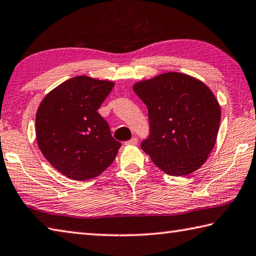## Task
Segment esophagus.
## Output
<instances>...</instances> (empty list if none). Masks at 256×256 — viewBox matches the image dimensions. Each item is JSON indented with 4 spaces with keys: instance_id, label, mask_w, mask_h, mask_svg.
Returning a JSON list of instances; mask_svg holds the SVG:
<instances>
[{
    "instance_id": "obj_1",
    "label": "esophagus",
    "mask_w": 256,
    "mask_h": 256,
    "mask_svg": "<svg viewBox=\"0 0 256 256\" xmlns=\"http://www.w3.org/2000/svg\"><path fill=\"white\" fill-rule=\"evenodd\" d=\"M138 143V138H132L131 140H128L125 142V146H136V144Z\"/></svg>"
}]
</instances>
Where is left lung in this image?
<instances>
[{
	"label": "left lung",
	"instance_id": "1",
	"mask_svg": "<svg viewBox=\"0 0 256 256\" xmlns=\"http://www.w3.org/2000/svg\"><path fill=\"white\" fill-rule=\"evenodd\" d=\"M133 90L146 105L150 138L141 144L158 168L170 176L194 172L216 144L220 106L205 82L169 72L138 82Z\"/></svg>",
	"mask_w": 256,
	"mask_h": 256
}]
</instances>
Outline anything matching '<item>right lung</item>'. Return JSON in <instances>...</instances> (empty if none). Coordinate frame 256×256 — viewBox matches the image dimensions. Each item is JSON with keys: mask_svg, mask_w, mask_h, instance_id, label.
<instances>
[{"mask_svg": "<svg viewBox=\"0 0 256 256\" xmlns=\"http://www.w3.org/2000/svg\"><path fill=\"white\" fill-rule=\"evenodd\" d=\"M115 82L77 76L50 90L36 114L40 151L56 170L84 181L98 176L114 161L120 143L97 110Z\"/></svg>", "mask_w": 256, "mask_h": 256, "instance_id": "add662e5", "label": "right lung"}]
</instances>
